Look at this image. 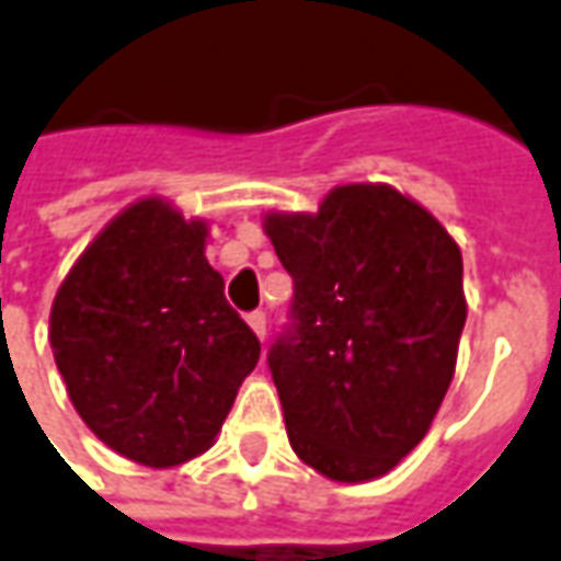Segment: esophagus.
Listing matches in <instances>:
<instances>
[{"label": "esophagus", "instance_id": "obj_1", "mask_svg": "<svg viewBox=\"0 0 561 561\" xmlns=\"http://www.w3.org/2000/svg\"><path fill=\"white\" fill-rule=\"evenodd\" d=\"M247 323L252 327V333L259 335L261 342H264V335H267V314H264V312H249Z\"/></svg>", "mask_w": 561, "mask_h": 561}]
</instances>
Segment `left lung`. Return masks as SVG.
I'll return each mask as SVG.
<instances>
[{"label": "left lung", "mask_w": 561, "mask_h": 561, "mask_svg": "<svg viewBox=\"0 0 561 561\" xmlns=\"http://www.w3.org/2000/svg\"><path fill=\"white\" fill-rule=\"evenodd\" d=\"M291 273L294 327L270 347L291 449L333 481H371L428 434L467 321L463 259L389 184H342L314 214H264Z\"/></svg>", "instance_id": "left-lung-1"}]
</instances>
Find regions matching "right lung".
Masks as SVG:
<instances>
[{"instance_id": "right-lung-1", "label": "right lung", "mask_w": 561, "mask_h": 561, "mask_svg": "<svg viewBox=\"0 0 561 561\" xmlns=\"http://www.w3.org/2000/svg\"><path fill=\"white\" fill-rule=\"evenodd\" d=\"M207 219L145 196L106 222L49 309V344L91 434L165 470L214 446L261 344L205 259Z\"/></svg>"}]
</instances>
